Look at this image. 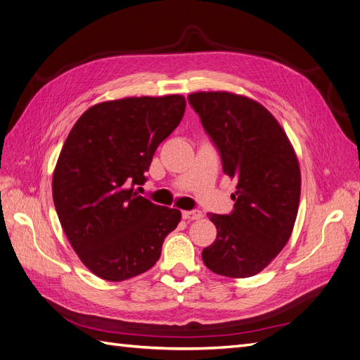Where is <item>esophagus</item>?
Wrapping results in <instances>:
<instances>
[{"label": "esophagus", "instance_id": "obj_1", "mask_svg": "<svg viewBox=\"0 0 360 360\" xmlns=\"http://www.w3.org/2000/svg\"><path fill=\"white\" fill-rule=\"evenodd\" d=\"M201 216H202V213L200 210H184L183 212L184 219H189V221H197Z\"/></svg>", "mask_w": 360, "mask_h": 360}]
</instances>
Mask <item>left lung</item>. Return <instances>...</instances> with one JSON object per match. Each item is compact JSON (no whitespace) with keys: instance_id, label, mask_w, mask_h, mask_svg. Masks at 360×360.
<instances>
[{"instance_id":"obj_1","label":"left lung","mask_w":360,"mask_h":360,"mask_svg":"<svg viewBox=\"0 0 360 360\" xmlns=\"http://www.w3.org/2000/svg\"><path fill=\"white\" fill-rule=\"evenodd\" d=\"M188 101L219 151L224 172L237 183L233 212L209 213L217 234L202 249V261L217 275L254 276L287 245L296 222V153L276 118L252 99L201 91L189 94Z\"/></svg>"}]
</instances>
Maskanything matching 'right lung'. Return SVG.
Returning <instances> with one entry per match:
<instances>
[{
	"mask_svg": "<svg viewBox=\"0 0 360 360\" xmlns=\"http://www.w3.org/2000/svg\"><path fill=\"white\" fill-rule=\"evenodd\" d=\"M180 94L126 97L86 110L72 127L52 197L72 248L94 275L124 281L156 264L181 213L135 192L159 144L181 122Z\"/></svg>",
	"mask_w": 360,
	"mask_h": 360,
	"instance_id": "obj_1",
	"label": "right lung"
}]
</instances>
